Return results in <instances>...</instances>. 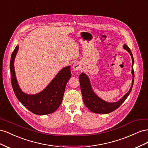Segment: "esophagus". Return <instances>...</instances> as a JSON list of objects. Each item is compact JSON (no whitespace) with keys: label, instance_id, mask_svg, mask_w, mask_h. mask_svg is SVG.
I'll list each match as a JSON object with an SVG mask.
<instances>
[{"label":"esophagus","instance_id":"1","mask_svg":"<svg viewBox=\"0 0 148 148\" xmlns=\"http://www.w3.org/2000/svg\"><path fill=\"white\" fill-rule=\"evenodd\" d=\"M81 68V67L79 63H75V64L73 65V69L74 71H79Z\"/></svg>","mask_w":148,"mask_h":148}]
</instances>
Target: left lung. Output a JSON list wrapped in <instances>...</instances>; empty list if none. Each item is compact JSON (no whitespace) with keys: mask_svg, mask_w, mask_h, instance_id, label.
<instances>
[{"mask_svg":"<svg viewBox=\"0 0 148 148\" xmlns=\"http://www.w3.org/2000/svg\"><path fill=\"white\" fill-rule=\"evenodd\" d=\"M123 47L130 53V56L132 59V74L133 75V79L132 86H131L129 91L119 101H117V102H108L102 100V99H100L99 97L95 94L94 91L93 90L90 82V79L87 75L84 73L79 75V79L80 81V86H81V90L84 103H85L86 106L87 107V108L93 113L106 114L111 113L113 111L119 108L120 105L125 102V100L127 99L131 91L132 90L134 78L133 70L134 59L132 53L131 51V50L128 46L126 45H124Z\"/></svg>","mask_w":148,"mask_h":148,"instance_id":"left-lung-1","label":"left lung"}]
</instances>
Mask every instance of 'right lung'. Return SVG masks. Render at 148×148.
Here are the masks:
<instances>
[{
  "label": "right lung",
  "mask_w": 148,
  "mask_h": 148,
  "mask_svg": "<svg viewBox=\"0 0 148 148\" xmlns=\"http://www.w3.org/2000/svg\"><path fill=\"white\" fill-rule=\"evenodd\" d=\"M16 46L12 54L10 69L12 86L16 98L28 110L36 115H43L55 112L60 106L67 82L71 77V66L62 68L48 85L36 94H27L21 89L15 75L14 61L18 51Z\"/></svg>",
  "instance_id": "obj_1"
}]
</instances>
